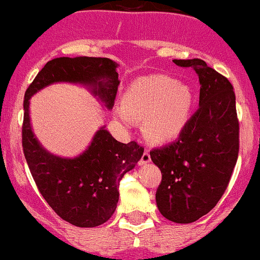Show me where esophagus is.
Masks as SVG:
<instances>
[{
    "label": "esophagus",
    "mask_w": 260,
    "mask_h": 260,
    "mask_svg": "<svg viewBox=\"0 0 260 260\" xmlns=\"http://www.w3.org/2000/svg\"><path fill=\"white\" fill-rule=\"evenodd\" d=\"M149 161H151V156H149L148 151H145V152H143L142 157H141V159H140V165H141V166H143V165L148 164Z\"/></svg>",
    "instance_id": "1"
}]
</instances>
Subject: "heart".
<instances>
[{"instance_id":"b5f03b06","label":"heart","mask_w":260,"mask_h":260,"mask_svg":"<svg viewBox=\"0 0 260 260\" xmlns=\"http://www.w3.org/2000/svg\"><path fill=\"white\" fill-rule=\"evenodd\" d=\"M195 95L191 86L167 75L152 74L136 79L114 115L125 127L142 119L143 135L153 143L176 140L192 117Z\"/></svg>"}]
</instances>
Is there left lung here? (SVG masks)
<instances>
[{
  "instance_id": "1",
  "label": "left lung",
  "mask_w": 260,
  "mask_h": 260,
  "mask_svg": "<svg viewBox=\"0 0 260 260\" xmlns=\"http://www.w3.org/2000/svg\"><path fill=\"white\" fill-rule=\"evenodd\" d=\"M200 81L199 109L175 142L149 152L161 170L159 212L188 224L215 208L229 185L239 153V120L232 83L204 60H174Z\"/></svg>"
}]
</instances>
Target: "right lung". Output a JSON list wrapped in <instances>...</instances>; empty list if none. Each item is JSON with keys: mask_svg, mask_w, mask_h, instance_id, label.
<instances>
[{"mask_svg": "<svg viewBox=\"0 0 260 260\" xmlns=\"http://www.w3.org/2000/svg\"><path fill=\"white\" fill-rule=\"evenodd\" d=\"M117 67L108 57H56L46 62L25 93L22 148L28 169L50 208L79 228L98 226L109 220L117 208L120 180L135 169L145 148L135 141L118 142L102 127L79 156H55L34 135L30 98L50 84H83L112 109L119 85Z\"/></svg>", "mask_w": 260, "mask_h": 260, "instance_id": "1", "label": "right lung"}]
</instances>
